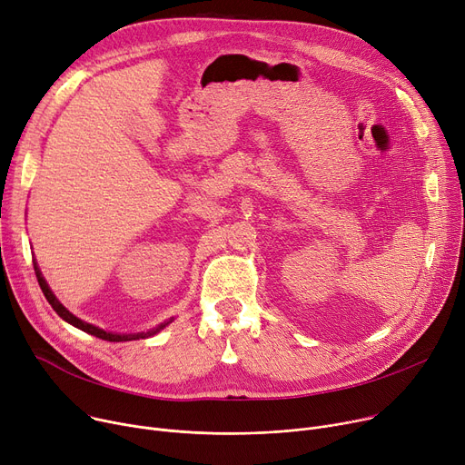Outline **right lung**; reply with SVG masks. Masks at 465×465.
<instances>
[{
    "instance_id": "add662e5",
    "label": "right lung",
    "mask_w": 465,
    "mask_h": 465,
    "mask_svg": "<svg viewBox=\"0 0 465 465\" xmlns=\"http://www.w3.org/2000/svg\"><path fill=\"white\" fill-rule=\"evenodd\" d=\"M34 269H35L39 286H41V290H43V293H45L46 301L52 304V308H54V311L57 312V316H59V318H64L67 323H71V325H74V327L82 329L84 332H89V334L97 336V338L108 340V342H127V340H140V338H147V336L157 334L161 329H164V327L172 322V320H170V322H164V323H161L157 329H151V331H147V332H138V334H117V332H106V331H103V329H99V327H95V325H91V323H85V322L78 320L74 314H71V312L67 311V308L55 299V295H54V293H52V290L48 288V284H46V281L43 278V274H41V271H39V267H37V262H35V260H34Z\"/></svg>"
}]
</instances>
